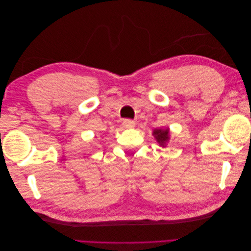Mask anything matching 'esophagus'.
I'll use <instances>...</instances> for the list:
<instances>
[{
	"label": "esophagus",
	"instance_id": "1",
	"mask_svg": "<svg viewBox=\"0 0 251 251\" xmlns=\"http://www.w3.org/2000/svg\"><path fill=\"white\" fill-rule=\"evenodd\" d=\"M123 126L126 128H131V127L135 126V123H134L133 120H131V119H125L123 121Z\"/></svg>",
	"mask_w": 251,
	"mask_h": 251
}]
</instances>
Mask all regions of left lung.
Here are the masks:
<instances>
[{
  "label": "left lung",
  "instance_id": "8db88e82",
  "mask_svg": "<svg viewBox=\"0 0 251 251\" xmlns=\"http://www.w3.org/2000/svg\"><path fill=\"white\" fill-rule=\"evenodd\" d=\"M154 137L156 138L157 142L160 144L162 148H164L170 139V130L169 128H155L153 131Z\"/></svg>",
  "mask_w": 251,
  "mask_h": 251
}]
</instances>
